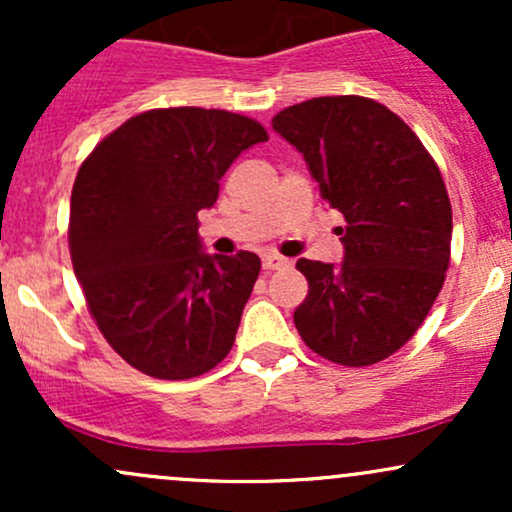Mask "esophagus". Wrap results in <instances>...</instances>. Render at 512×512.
Returning a JSON list of instances; mask_svg holds the SVG:
<instances>
[{
	"mask_svg": "<svg viewBox=\"0 0 512 512\" xmlns=\"http://www.w3.org/2000/svg\"><path fill=\"white\" fill-rule=\"evenodd\" d=\"M289 260L286 257H279V255H264L262 257V267L264 272H274V269H286L289 267Z\"/></svg>",
	"mask_w": 512,
	"mask_h": 512,
	"instance_id": "esophagus-1",
	"label": "esophagus"
}]
</instances>
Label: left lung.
I'll list each match as a JSON object with an SVG mask.
<instances>
[{"mask_svg": "<svg viewBox=\"0 0 512 512\" xmlns=\"http://www.w3.org/2000/svg\"><path fill=\"white\" fill-rule=\"evenodd\" d=\"M272 127L301 151L320 197L342 211L344 262L298 260L293 313L317 356L363 368L414 337L443 289L452 207L438 163L402 117L363 96L289 105Z\"/></svg>", "mask_w": 512, "mask_h": 512, "instance_id": "1", "label": "left lung"}]
</instances>
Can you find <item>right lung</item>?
Returning <instances> with one entry per match:
<instances>
[{"instance_id":"add662e5","label":"right lung","mask_w":512,"mask_h":512,"mask_svg":"<svg viewBox=\"0 0 512 512\" xmlns=\"http://www.w3.org/2000/svg\"><path fill=\"white\" fill-rule=\"evenodd\" d=\"M267 129L228 110L156 108L101 139L76 173L69 252L88 313L132 368L187 380L236 342L260 257L204 255L197 211Z\"/></svg>"}]
</instances>
